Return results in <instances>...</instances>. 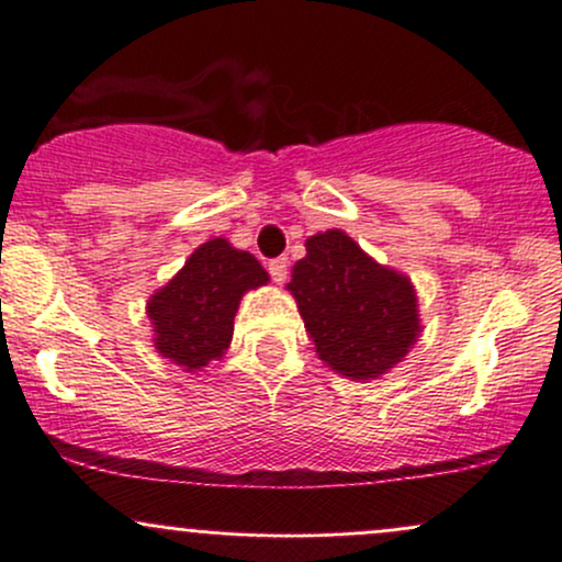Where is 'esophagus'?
Returning a JSON list of instances; mask_svg holds the SVG:
<instances>
[{"instance_id":"obj_1","label":"esophagus","mask_w":562,"mask_h":562,"mask_svg":"<svg viewBox=\"0 0 562 562\" xmlns=\"http://www.w3.org/2000/svg\"><path fill=\"white\" fill-rule=\"evenodd\" d=\"M269 274L271 280L277 282V285H282V282L288 280V260L285 258H274L269 263Z\"/></svg>"}]
</instances>
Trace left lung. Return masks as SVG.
Returning <instances> with one entry per match:
<instances>
[{"label": "left lung", "instance_id": "left-lung-1", "mask_svg": "<svg viewBox=\"0 0 562 562\" xmlns=\"http://www.w3.org/2000/svg\"><path fill=\"white\" fill-rule=\"evenodd\" d=\"M304 247L288 291L317 359L356 383L378 381L422 337L411 277L378 263L339 228L310 236Z\"/></svg>", "mask_w": 562, "mask_h": 562}]
</instances>
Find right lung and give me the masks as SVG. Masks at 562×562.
<instances>
[{
    "label": "right lung",
    "mask_w": 562,
    "mask_h": 562,
    "mask_svg": "<svg viewBox=\"0 0 562 562\" xmlns=\"http://www.w3.org/2000/svg\"><path fill=\"white\" fill-rule=\"evenodd\" d=\"M266 282L269 274L247 249L223 236L203 241L146 302L155 350L192 375L220 361L234 339L241 296Z\"/></svg>",
    "instance_id": "1"
}]
</instances>
